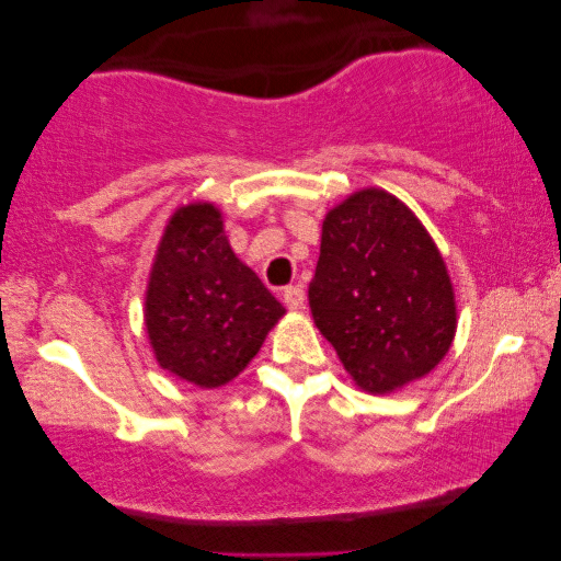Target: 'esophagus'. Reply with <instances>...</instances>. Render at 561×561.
Masks as SVG:
<instances>
[{
  "label": "esophagus",
  "mask_w": 561,
  "mask_h": 561,
  "mask_svg": "<svg viewBox=\"0 0 561 561\" xmlns=\"http://www.w3.org/2000/svg\"><path fill=\"white\" fill-rule=\"evenodd\" d=\"M304 288L301 286H286L283 288V301H286V306L288 309H294V311H298V309H304Z\"/></svg>",
  "instance_id": "obj_1"
}]
</instances>
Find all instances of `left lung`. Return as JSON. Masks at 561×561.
Returning <instances> with one entry per match:
<instances>
[{
	"instance_id": "1",
	"label": "left lung",
	"mask_w": 561,
	"mask_h": 561,
	"mask_svg": "<svg viewBox=\"0 0 561 561\" xmlns=\"http://www.w3.org/2000/svg\"><path fill=\"white\" fill-rule=\"evenodd\" d=\"M309 306L367 393H393L432 373L457 329L439 250L416 214L382 188L357 191L324 217Z\"/></svg>"
}]
</instances>
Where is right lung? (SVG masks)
I'll list each match as a JSON object with an SVG mask.
<instances>
[{
    "label": "right lung",
    "instance_id": "obj_1",
    "mask_svg": "<svg viewBox=\"0 0 561 561\" xmlns=\"http://www.w3.org/2000/svg\"><path fill=\"white\" fill-rule=\"evenodd\" d=\"M286 309L229 248L214 204L175 209L152 263L145 327L163 370L198 388L237 378Z\"/></svg>",
    "mask_w": 561,
    "mask_h": 561
}]
</instances>
